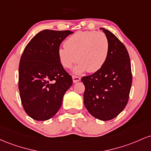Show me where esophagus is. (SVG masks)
<instances>
[{
  "label": "esophagus",
  "instance_id": "obj_1",
  "mask_svg": "<svg viewBox=\"0 0 151 151\" xmlns=\"http://www.w3.org/2000/svg\"><path fill=\"white\" fill-rule=\"evenodd\" d=\"M81 81V78L78 77V76H73V83H76V82H78V81Z\"/></svg>",
  "mask_w": 151,
  "mask_h": 151
}]
</instances>
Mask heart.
<instances>
[{
	"mask_svg": "<svg viewBox=\"0 0 151 151\" xmlns=\"http://www.w3.org/2000/svg\"><path fill=\"white\" fill-rule=\"evenodd\" d=\"M64 48L58 49L62 65L70 68L77 60L76 73L87 70L95 73L103 66L109 53V41L103 32L78 31L65 40Z\"/></svg>",
	"mask_w": 151,
	"mask_h": 151,
	"instance_id": "1",
	"label": "heart"
}]
</instances>
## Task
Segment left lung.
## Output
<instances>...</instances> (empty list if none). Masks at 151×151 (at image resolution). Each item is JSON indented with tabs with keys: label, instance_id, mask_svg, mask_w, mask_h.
<instances>
[{
	"label": "left lung",
	"instance_id": "1",
	"mask_svg": "<svg viewBox=\"0 0 151 151\" xmlns=\"http://www.w3.org/2000/svg\"><path fill=\"white\" fill-rule=\"evenodd\" d=\"M109 41V53L103 66L93 74L83 76V101L88 112L97 119L109 121L124 109L132 85L131 65L128 50L121 40L101 28Z\"/></svg>",
	"mask_w": 151,
	"mask_h": 151
}]
</instances>
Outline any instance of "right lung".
Segmentation results:
<instances>
[{
	"instance_id": "1",
	"label": "right lung",
	"mask_w": 151,
	"mask_h": 151,
	"mask_svg": "<svg viewBox=\"0 0 151 151\" xmlns=\"http://www.w3.org/2000/svg\"><path fill=\"white\" fill-rule=\"evenodd\" d=\"M72 33L70 30H41L23 50L18 88L23 109L35 121H46L55 116L64 94L72 86V76L58 57L60 43Z\"/></svg>"
}]
</instances>
